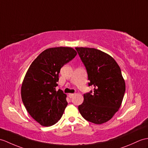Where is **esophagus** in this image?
I'll return each mask as SVG.
<instances>
[{
  "instance_id": "esophagus-1",
  "label": "esophagus",
  "mask_w": 148,
  "mask_h": 148,
  "mask_svg": "<svg viewBox=\"0 0 148 148\" xmlns=\"http://www.w3.org/2000/svg\"><path fill=\"white\" fill-rule=\"evenodd\" d=\"M74 93H69V97L70 98H72L74 97Z\"/></svg>"
}]
</instances>
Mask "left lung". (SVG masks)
<instances>
[{"mask_svg": "<svg viewBox=\"0 0 148 148\" xmlns=\"http://www.w3.org/2000/svg\"><path fill=\"white\" fill-rule=\"evenodd\" d=\"M75 49L86 69L88 86H94L93 91L84 95L78 110L87 121L101 124L110 120L121 107L125 91L121 68L110 56L101 50Z\"/></svg>", "mask_w": 148, "mask_h": 148, "instance_id": "left-lung-1", "label": "left lung"}]
</instances>
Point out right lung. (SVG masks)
<instances>
[{
  "label": "right lung",
  "instance_id": "1",
  "mask_svg": "<svg viewBox=\"0 0 148 148\" xmlns=\"http://www.w3.org/2000/svg\"><path fill=\"white\" fill-rule=\"evenodd\" d=\"M73 48H50L42 51L27 70L21 86V98L29 114L43 126L54 125L67 105L66 95L58 89L60 69L75 57Z\"/></svg>",
  "mask_w": 148,
  "mask_h": 148
}]
</instances>
